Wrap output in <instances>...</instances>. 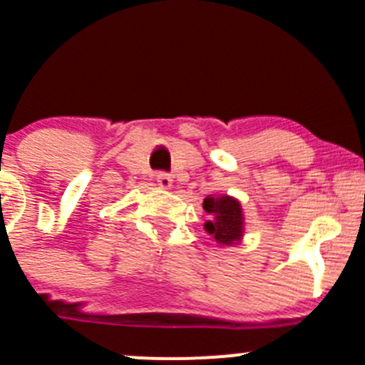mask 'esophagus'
Listing matches in <instances>:
<instances>
[{
	"label": "esophagus",
	"mask_w": 365,
	"mask_h": 365,
	"mask_svg": "<svg viewBox=\"0 0 365 365\" xmlns=\"http://www.w3.org/2000/svg\"><path fill=\"white\" fill-rule=\"evenodd\" d=\"M157 183L162 187V189H171V187H173V176L168 175V173H164V171L157 173Z\"/></svg>",
	"instance_id": "obj_1"
}]
</instances>
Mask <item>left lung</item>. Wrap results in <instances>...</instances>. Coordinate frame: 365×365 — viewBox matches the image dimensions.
<instances>
[{"label":"left lung","instance_id":"left-lung-1","mask_svg":"<svg viewBox=\"0 0 365 365\" xmlns=\"http://www.w3.org/2000/svg\"><path fill=\"white\" fill-rule=\"evenodd\" d=\"M203 208L210 215L205 222V230L214 237L219 246H233L240 242L244 235V214L235 197L207 196Z\"/></svg>","mask_w":365,"mask_h":365}]
</instances>
